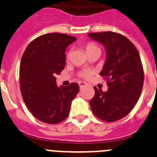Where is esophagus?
Returning <instances> with one entry per match:
<instances>
[{
	"label": "esophagus",
	"mask_w": 157,
	"mask_h": 157,
	"mask_svg": "<svg viewBox=\"0 0 157 157\" xmlns=\"http://www.w3.org/2000/svg\"><path fill=\"white\" fill-rule=\"evenodd\" d=\"M79 85H80V88L82 89L83 87H85L87 85V83L86 82H83V81H81V82H79Z\"/></svg>",
	"instance_id": "esophagus-1"
}]
</instances>
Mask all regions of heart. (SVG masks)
I'll return each instance as SVG.
<instances>
[{
  "instance_id": "heart-1",
  "label": "heart",
  "mask_w": 157,
  "mask_h": 157,
  "mask_svg": "<svg viewBox=\"0 0 157 157\" xmlns=\"http://www.w3.org/2000/svg\"><path fill=\"white\" fill-rule=\"evenodd\" d=\"M97 49H99V48H97V46L95 45L94 44H93V43H89V44H87L86 45H85V51H86L87 53L89 52H92V51H94V50H97ZM93 73V72L92 70L85 69V70H83L80 72V76H81V77H83V78L89 79L91 76H92Z\"/></svg>"
}]
</instances>
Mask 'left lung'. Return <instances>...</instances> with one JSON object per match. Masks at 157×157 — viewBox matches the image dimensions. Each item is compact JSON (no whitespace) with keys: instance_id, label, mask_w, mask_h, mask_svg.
Returning a JSON list of instances; mask_svg holds the SVG:
<instances>
[{"instance_id":"left-lung-1","label":"left lung","mask_w":157,"mask_h":157,"mask_svg":"<svg viewBox=\"0 0 157 157\" xmlns=\"http://www.w3.org/2000/svg\"><path fill=\"white\" fill-rule=\"evenodd\" d=\"M88 36L105 46L106 60L100 75L105 76L109 89L94 87L90 101L93 114L106 122L122 119L137 102L144 84L139 52L127 37L113 32L92 33Z\"/></svg>"}]
</instances>
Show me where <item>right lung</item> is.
<instances>
[{
  "instance_id": "add662e5",
  "label": "right lung",
  "mask_w": 157,
  "mask_h": 157,
  "mask_svg": "<svg viewBox=\"0 0 157 157\" xmlns=\"http://www.w3.org/2000/svg\"><path fill=\"white\" fill-rule=\"evenodd\" d=\"M76 40L66 34H44L30 42L21 57L22 97L32 114L44 123L54 124L64 121L79 92L77 83L58 87L55 77L65 66L66 48Z\"/></svg>"
}]
</instances>
